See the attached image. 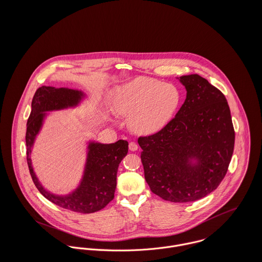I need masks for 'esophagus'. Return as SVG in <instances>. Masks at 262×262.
I'll return each instance as SVG.
<instances>
[{
	"instance_id": "34e87169",
	"label": "esophagus",
	"mask_w": 262,
	"mask_h": 262,
	"mask_svg": "<svg viewBox=\"0 0 262 262\" xmlns=\"http://www.w3.org/2000/svg\"><path fill=\"white\" fill-rule=\"evenodd\" d=\"M129 149L131 151H136L138 149V145L135 143V142H130L129 143Z\"/></svg>"
}]
</instances>
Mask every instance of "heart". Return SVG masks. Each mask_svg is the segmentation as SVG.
Here are the masks:
<instances>
[{
  "label": "heart",
  "mask_w": 262,
  "mask_h": 262,
  "mask_svg": "<svg viewBox=\"0 0 262 262\" xmlns=\"http://www.w3.org/2000/svg\"><path fill=\"white\" fill-rule=\"evenodd\" d=\"M111 100L115 112L129 117L133 131L151 134L172 118L180 106L181 94L173 84L141 76L114 89Z\"/></svg>",
  "instance_id": "1"
}]
</instances>
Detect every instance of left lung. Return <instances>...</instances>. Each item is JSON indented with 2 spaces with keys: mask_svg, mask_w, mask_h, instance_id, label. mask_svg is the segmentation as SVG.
I'll return each instance as SVG.
<instances>
[{
  "mask_svg": "<svg viewBox=\"0 0 262 262\" xmlns=\"http://www.w3.org/2000/svg\"><path fill=\"white\" fill-rule=\"evenodd\" d=\"M187 98L162 129L140 136L145 181L153 193L173 203L200 200L227 173L235 131L224 94L199 75L181 76ZM196 159V165L189 159Z\"/></svg>",
  "mask_w": 262,
  "mask_h": 262,
  "instance_id": "8db88e82",
  "label": "left lung"
}]
</instances>
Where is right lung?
I'll use <instances>...</instances> for the list:
<instances>
[{
  "mask_svg": "<svg viewBox=\"0 0 262 262\" xmlns=\"http://www.w3.org/2000/svg\"><path fill=\"white\" fill-rule=\"evenodd\" d=\"M82 96L79 91L66 88L55 89L43 85L37 89L32 100V110L27 121V163L35 187L47 200L73 212L91 214L102 210L114 199L118 166L128 152V142L126 140H119L112 144L91 143L80 186L67 196L54 195L42 187L33 171L29 157L35 136L45 116L44 112L75 106Z\"/></svg>",
  "mask_w": 262,
  "mask_h": 262,
  "instance_id": "right-lung-1",
  "label": "right lung"
}]
</instances>
